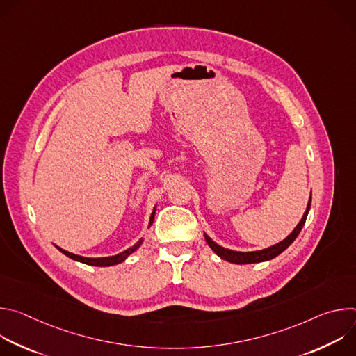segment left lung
I'll use <instances>...</instances> for the list:
<instances>
[{
  "instance_id": "8db88e82",
  "label": "left lung",
  "mask_w": 356,
  "mask_h": 356,
  "mask_svg": "<svg viewBox=\"0 0 356 356\" xmlns=\"http://www.w3.org/2000/svg\"><path fill=\"white\" fill-rule=\"evenodd\" d=\"M310 206H312V198L309 201L307 204V210L306 213H304L301 221L297 224V227L294 228V231L286 238L283 239L282 242L270 246V248H266L264 250H255V252H235V250H231V249H225L220 245H217L214 241H211L209 236H206V241L207 243L210 245V248L217 253V255L224 259V261H228L231 264H238V265H245V264H258V262H265V261H269V259H273L276 258L277 255H280V253L290 246V243L297 238V235L300 234L304 222H306V218H307V214L310 211Z\"/></svg>"
}]
</instances>
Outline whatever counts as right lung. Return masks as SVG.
I'll return each mask as SVG.
<instances>
[{
    "label": "right lung",
    "mask_w": 356,
    "mask_h": 356,
    "mask_svg": "<svg viewBox=\"0 0 356 356\" xmlns=\"http://www.w3.org/2000/svg\"><path fill=\"white\" fill-rule=\"evenodd\" d=\"M154 216H155V213H152L149 225H150L152 222H154ZM140 243H142V241L136 242L132 248H129V249H127V250L118 253V255H115V257H108V258H84V257L74 255V253H70V252H67V250H65V249H62V248H59V246H58V249H59L60 252H63L65 255L69 257L70 259L79 261V262L86 264V265H91V266H113V265H117V264H121L122 261H125L134 250H136V249L139 248Z\"/></svg>",
    "instance_id": "right-lung-1"
}]
</instances>
